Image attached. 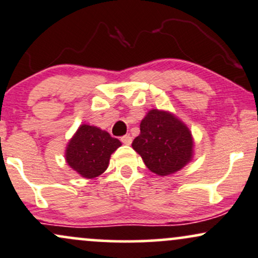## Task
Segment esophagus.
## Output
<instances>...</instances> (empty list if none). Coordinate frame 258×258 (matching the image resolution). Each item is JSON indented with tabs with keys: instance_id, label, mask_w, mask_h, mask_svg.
Listing matches in <instances>:
<instances>
[{
	"instance_id": "34e87169",
	"label": "esophagus",
	"mask_w": 258,
	"mask_h": 258,
	"mask_svg": "<svg viewBox=\"0 0 258 258\" xmlns=\"http://www.w3.org/2000/svg\"><path fill=\"white\" fill-rule=\"evenodd\" d=\"M120 141H122L124 145H130V144H132L133 139H132V136H130V135H124V136H122V138H120Z\"/></svg>"
}]
</instances>
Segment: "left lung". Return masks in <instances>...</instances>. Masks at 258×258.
<instances>
[{
  "instance_id": "left-lung-1",
  "label": "left lung",
  "mask_w": 258,
  "mask_h": 258,
  "mask_svg": "<svg viewBox=\"0 0 258 258\" xmlns=\"http://www.w3.org/2000/svg\"><path fill=\"white\" fill-rule=\"evenodd\" d=\"M132 146L152 172L166 176L192 159L193 139L184 124L165 111L151 110Z\"/></svg>"
}]
</instances>
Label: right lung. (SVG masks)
<instances>
[{
  "label": "right lung",
  "instance_id": "obj_1",
  "mask_svg": "<svg viewBox=\"0 0 258 258\" xmlns=\"http://www.w3.org/2000/svg\"><path fill=\"white\" fill-rule=\"evenodd\" d=\"M120 145L107 132L83 124L69 142L66 162L83 177L94 178L107 169L111 154Z\"/></svg>",
  "mask_w": 258,
  "mask_h": 258
}]
</instances>
